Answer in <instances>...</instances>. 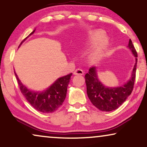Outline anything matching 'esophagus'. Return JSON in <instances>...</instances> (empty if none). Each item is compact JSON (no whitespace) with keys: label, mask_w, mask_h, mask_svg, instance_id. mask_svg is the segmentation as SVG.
<instances>
[{"label":"esophagus","mask_w":147,"mask_h":147,"mask_svg":"<svg viewBox=\"0 0 147 147\" xmlns=\"http://www.w3.org/2000/svg\"><path fill=\"white\" fill-rule=\"evenodd\" d=\"M74 75H83L84 71L82 69H80V68H78V69H77L75 71H74Z\"/></svg>","instance_id":"esophagus-1"}]
</instances>
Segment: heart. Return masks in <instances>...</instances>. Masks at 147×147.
Here are the masks:
<instances>
[{
    "label": "heart",
    "instance_id": "heart-1",
    "mask_svg": "<svg viewBox=\"0 0 147 147\" xmlns=\"http://www.w3.org/2000/svg\"><path fill=\"white\" fill-rule=\"evenodd\" d=\"M104 32L102 30H97L94 31L91 35L90 41L92 43H96L100 39L89 55V59L92 62L100 61L105 55L106 50L108 45V38L104 37Z\"/></svg>",
    "mask_w": 147,
    "mask_h": 147
}]
</instances>
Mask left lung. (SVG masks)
<instances>
[{
    "label": "left lung",
    "mask_w": 147,
    "mask_h": 147,
    "mask_svg": "<svg viewBox=\"0 0 147 147\" xmlns=\"http://www.w3.org/2000/svg\"><path fill=\"white\" fill-rule=\"evenodd\" d=\"M128 47L136 57V63L130 80L123 86L116 88H109L104 86L98 79L96 67H90L85 75L87 94L92 104L102 111L110 112L117 109L131 94L136 79L137 66V52L131 39L129 40Z\"/></svg>",
    "instance_id": "1"
}]
</instances>
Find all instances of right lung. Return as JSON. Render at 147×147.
Masks as SVG:
<instances>
[{
	"mask_svg": "<svg viewBox=\"0 0 147 147\" xmlns=\"http://www.w3.org/2000/svg\"><path fill=\"white\" fill-rule=\"evenodd\" d=\"M35 31V30H34L29 36L33 34ZM28 37H26L21 44ZM15 74L17 77L21 93L35 109L43 113H51L55 112L62 105L65 99L67 86L72 75V74H69L63 77L58 78L45 91L39 92L27 89L20 81L15 72Z\"/></svg>",
	"mask_w": 147,
	"mask_h": 147,
	"instance_id": "1",
	"label": "right lung"
}]
</instances>
